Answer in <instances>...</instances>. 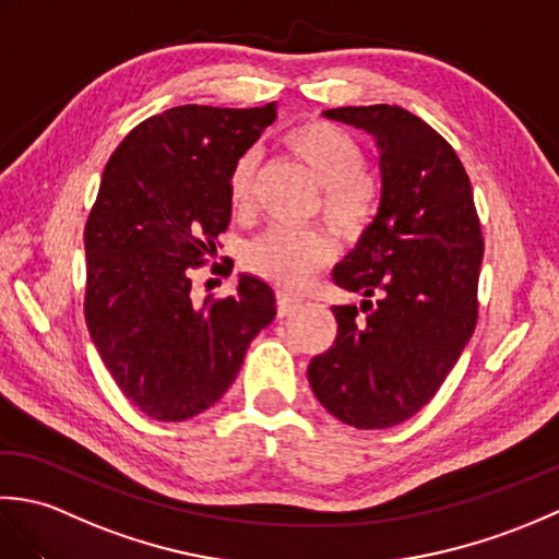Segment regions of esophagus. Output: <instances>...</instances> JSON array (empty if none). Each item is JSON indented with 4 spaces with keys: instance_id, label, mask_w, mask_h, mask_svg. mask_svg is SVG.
<instances>
[{
    "instance_id": "obj_1",
    "label": "esophagus",
    "mask_w": 559,
    "mask_h": 559,
    "mask_svg": "<svg viewBox=\"0 0 559 559\" xmlns=\"http://www.w3.org/2000/svg\"><path fill=\"white\" fill-rule=\"evenodd\" d=\"M276 305H278V317H288L290 312L298 310L300 300L298 298H290V295H286V293H278Z\"/></svg>"
}]
</instances>
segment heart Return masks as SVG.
I'll use <instances>...</instances> for the list:
<instances>
[{
  "label": "heart",
  "mask_w": 559,
  "mask_h": 559,
  "mask_svg": "<svg viewBox=\"0 0 559 559\" xmlns=\"http://www.w3.org/2000/svg\"><path fill=\"white\" fill-rule=\"evenodd\" d=\"M286 146L324 187V218L343 235H358L370 223L377 204V189L362 175L367 156L360 141L334 122L310 120L290 129ZM254 170V153H245L233 165L228 199L235 211H247L252 204ZM331 257H334V245L324 233L283 228V225L261 233L245 249L247 269L283 290L305 286V281L317 269L329 264Z\"/></svg>",
  "instance_id": "b5f03b06"
}]
</instances>
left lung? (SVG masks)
<instances>
[{
    "label": "left lung",
    "instance_id": "obj_1",
    "mask_svg": "<svg viewBox=\"0 0 559 559\" xmlns=\"http://www.w3.org/2000/svg\"><path fill=\"white\" fill-rule=\"evenodd\" d=\"M372 134L382 201L334 283V346L307 367L319 403L358 430H384L437 394L478 322L483 233L466 170L444 136L399 105L324 112Z\"/></svg>",
    "mask_w": 559,
    "mask_h": 559
}]
</instances>
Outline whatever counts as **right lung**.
<instances>
[{
	"label": "right lung",
	"instance_id": "add662e5",
	"mask_svg": "<svg viewBox=\"0 0 559 559\" xmlns=\"http://www.w3.org/2000/svg\"><path fill=\"white\" fill-rule=\"evenodd\" d=\"M273 120L276 103L180 105L134 127L105 165L83 230V314L115 384L153 420L211 408L276 317V295L254 276L228 298L192 300V271L230 223L233 165Z\"/></svg>",
	"mask_w": 559,
	"mask_h": 559
}]
</instances>
